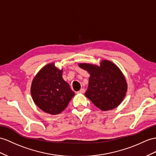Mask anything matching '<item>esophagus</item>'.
<instances>
[{
	"instance_id": "obj_1",
	"label": "esophagus",
	"mask_w": 156,
	"mask_h": 156,
	"mask_svg": "<svg viewBox=\"0 0 156 156\" xmlns=\"http://www.w3.org/2000/svg\"><path fill=\"white\" fill-rule=\"evenodd\" d=\"M85 91V89H81L79 91H77V93H84Z\"/></svg>"
}]
</instances>
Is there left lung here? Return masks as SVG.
<instances>
[{
	"mask_svg": "<svg viewBox=\"0 0 156 156\" xmlns=\"http://www.w3.org/2000/svg\"><path fill=\"white\" fill-rule=\"evenodd\" d=\"M79 66L90 74L85 96L103 111L115 108L124 99L127 83L122 71L115 64L102 60L100 66L79 63Z\"/></svg>",
	"mask_w": 156,
	"mask_h": 156,
	"instance_id": "left-lung-1",
	"label": "left lung"
}]
</instances>
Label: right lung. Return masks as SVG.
<instances>
[{"mask_svg": "<svg viewBox=\"0 0 156 156\" xmlns=\"http://www.w3.org/2000/svg\"><path fill=\"white\" fill-rule=\"evenodd\" d=\"M54 63L47 64L34 78L30 92L35 104L41 111L52 115L65 110L75 95Z\"/></svg>", "mask_w": 156, "mask_h": 156, "instance_id": "right-lung-1", "label": "right lung"}]
</instances>
